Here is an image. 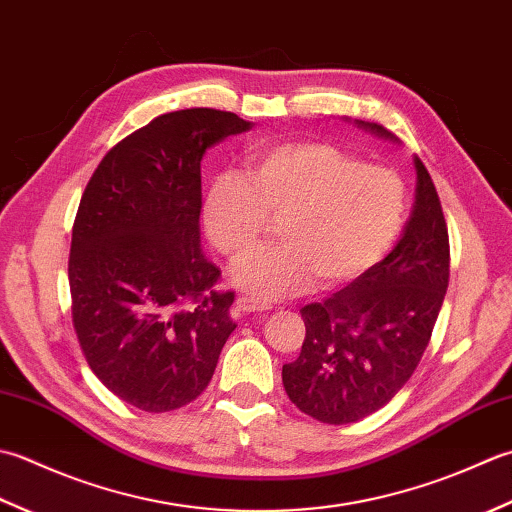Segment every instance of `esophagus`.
<instances>
[{
  "label": "esophagus",
  "instance_id": "esophagus-1",
  "mask_svg": "<svg viewBox=\"0 0 512 512\" xmlns=\"http://www.w3.org/2000/svg\"><path fill=\"white\" fill-rule=\"evenodd\" d=\"M236 309L241 311V314H252V311H267V309H271V302L258 300L254 296H238L236 298Z\"/></svg>",
  "mask_w": 512,
  "mask_h": 512
}]
</instances>
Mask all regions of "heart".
<instances>
[{
	"label": "heart",
	"instance_id": "heart-1",
	"mask_svg": "<svg viewBox=\"0 0 512 512\" xmlns=\"http://www.w3.org/2000/svg\"><path fill=\"white\" fill-rule=\"evenodd\" d=\"M402 176L367 165L322 141L256 148L245 176L218 172L203 201V225L218 252L238 260L269 220L281 218L280 246L264 248L234 271L258 300L351 283L391 252L409 218Z\"/></svg>",
	"mask_w": 512,
	"mask_h": 512
}]
</instances>
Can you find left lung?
I'll return each mask as SVG.
<instances>
[{"label": "left lung", "mask_w": 512, "mask_h": 512, "mask_svg": "<svg viewBox=\"0 0 512 512\" xmlns=\"http://www.w3.org/2000/svg\"><path fill=\"white\" fill-rule=\"evenodd\" d=\"M395 139L378 123L360 121ZM413 216L393 252L322 302L300 309L305 342L283 367V384L302 413L351 424L382 409L429 347L451 274L442 203L429 170L415 159Z\"/></svg>", "instance_id": "8db88e82"}]
</instances>
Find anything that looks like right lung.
I'll return each instance as SVG.
<instances>
[{"mask_svg": "<svg viewBox=\"0 0 512 512\" xmlns=\"http://www.w3.org/2000/svg\"><path fill=\"white\" fill-rule=\"evenodd\" d=\"M252 123L234 112L161 114L108 150L72 225V325L88 367L148 413L181 409L210 384L236 329L234 291L201 252V159Z\"/></svg>", "mask_w": 512, "mask_h": 512, "instance_id": "obj_1", "label": "right lung"}]
</instances>
